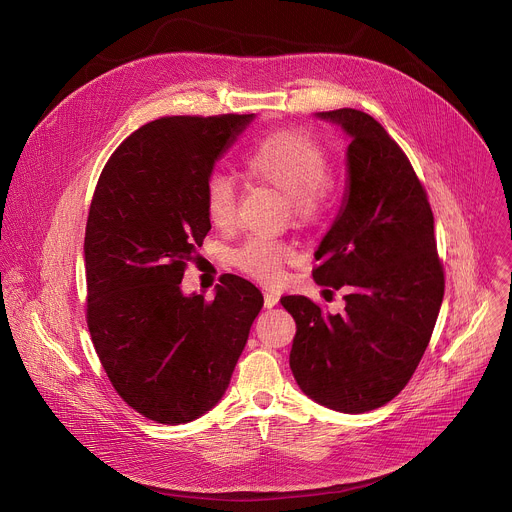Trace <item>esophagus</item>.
Instances as JSON below:
<instances>
[{
	"label": "esophagus",
	"mask_w": 512,
	"mask_h": 512,
	"mask_svg": "<svg viewBox=\"0 0 512 512\" xmlns=\"http://www.w3.org/2000/svg\"><path fill=\"white\" fill-rule=\"evenodd\" d=\"M265 308H273V306H277V302H279V296L277 294H273V291H265Z\"/></svg>",
	"instance_id": "1"
}]
</instances>
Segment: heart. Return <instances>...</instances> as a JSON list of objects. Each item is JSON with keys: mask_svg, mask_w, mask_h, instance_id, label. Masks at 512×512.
Here are the masks:
<instances>
[{"mask_svg": "<svg viewBox=\"0 0 512 512\" xmlns=\"http://www.w3.org/2000/svg\"><path fill=\"white\" fill-rule=\"evenodd\" d=\"M247 172L289 200V214L298 223H310L324 202V186L332 176L328 154L308 135L294 131L271 133L257 141L245 158ZM204 208L216 229H231L237 221V190L233 178L212 174L204 186ZM291 247L265 239H247L233 255L235 265L247 275L277 283L283 263L291 259Z\"/></svg>", "mask_w": 512, "mask_h": 512, "instance_id": "obj_1", "label": "heart"}]
</instances>
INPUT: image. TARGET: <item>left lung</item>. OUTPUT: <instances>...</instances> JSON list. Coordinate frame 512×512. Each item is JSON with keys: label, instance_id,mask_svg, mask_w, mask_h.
Wrapping results in <instances>:
<instances>
[{"label": "left lung", "instance_id": "obj_1", "mask_svg": "<svg viewBox=\"0 0 512 512\" xmlns=\"http://www.w3.org/2000/svg\"><path fill=\"white\" fill-rule=\"evenodd\" d=\"M350 139L346 192L314 253V281L348 287L342 314L306 296H285L296 320L289 367L316 403L364 413L409 383L444 300L433 212L403 150L385 127L356 109L316 113Z\"/></svg>", "mask_w": 512, "mask_h": 512}]
</instances>
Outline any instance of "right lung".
I'll list each match as a JSON object with an SVG mask.
<instances>
[{
  "label": "right lung",
  "mask_w": 512,
  "mask_h": 512,
  "mask_svg": "<svg viewBox=\"0 0 512 512\" xmlns=\"http://www.w3.org/2000/svg\"><path fill=\"white\" fill-rule=\"evenodd\" d=\"M251 115L162 117L105 164L85 233L87 324L121 399L143 417L188 423L223 399L261 291L223 275L214 300L182 291L210 221L204 186Z\"/></svg>",
  "instance_id": "right-lung-1"
}]
</instances>
